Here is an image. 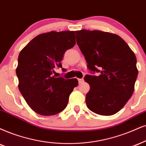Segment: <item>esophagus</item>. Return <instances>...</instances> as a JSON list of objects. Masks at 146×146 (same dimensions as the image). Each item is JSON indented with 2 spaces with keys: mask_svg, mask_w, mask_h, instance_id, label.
Returning <instances> with one entry per match:
<instances>
[{
  "mask_svg": "<svg viewBox=\"0 0 146 146\" xmlns=\"http://www.w3.org/2000/svg\"><path fill=\"white\" fill-rule=\"evenodd\" d=\"M84 82V80H83V78H79L78 79V82L80 84H81V83H82V82Z\"/></svg>",
  "mask_w": 146,
  "mask_h": 146,
  "instance_id": "obj_1",
  "label": "esophagus"
}]
</instances>
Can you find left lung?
Masks as SVG:
<instances>
[{
    "label": "left lung",
    "instance_id": "obj_1",
    "mask_svg": "<svg viewBox=\"0 0 146 146\" xmlns=\"http://www.w3.org/2000/svg\"><path fill=\"white\" fill-rule=\"evenodd\" d=\"M76 42L93 74L84 80L90 85L86 104L90 110L103 116L120 111L132 96L138 71L137 59L119 36L99 30L76 31Z\"/></svg>",
    "mask_w": 146,
    "mask_h": 146
}]
</instances>
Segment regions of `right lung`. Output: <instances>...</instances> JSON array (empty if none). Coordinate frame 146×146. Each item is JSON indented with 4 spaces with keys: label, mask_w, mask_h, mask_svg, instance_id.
<instances>
[{
    "label": "right lung",
    "mask_w": 146,
    "mask_h": 146,
    "mask_svg": "<svg viewBox=\"0 0 146 146\" xmlns=\"http://www.w3.org/2000/svg\"><path fill=\"white\" fill-rule=\"evenodd\" d=\"M75 44L74 31H51L34 38L19 53L16 69L18 87L27 104L37 114L52 116L67 106L78 80L56 78L53 72L55 68H62L64 54Z\"/></svg>",
    "instance_id": "1"
}]
</instances>
